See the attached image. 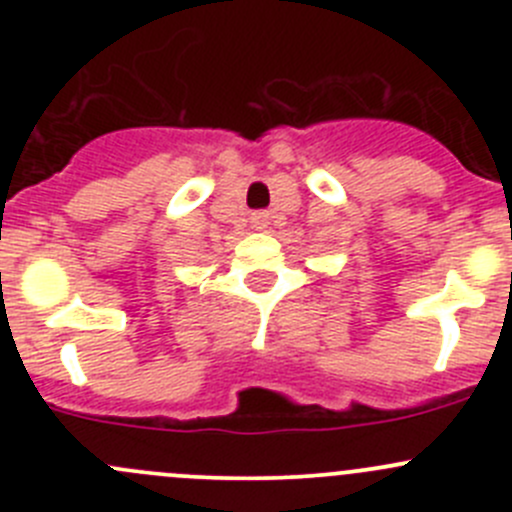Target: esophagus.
<instances>
[{
    "label": "esophagus",
    "instance_id": "obj_1",
    "mask_svg": "<svg viewBox=\"0 0 512 512\" xmlns=\"http://www.w3.org/2000/svg\"><path fill=\"white\" fill-rule=\"evenodd\" d=\"M267 225H270V213H255V215H252V227H255V230H265Z\"/></svg>",
    "mask_w": 512,
    "mask_h": 512
}]
</instances>
